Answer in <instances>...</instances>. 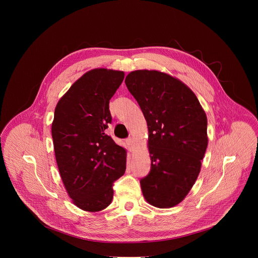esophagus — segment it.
<instances>
[{"mask_svg": "<svg viewBox=\"0 0 258 258\" xmlns=\"http://www.w3.org/2000/svg\"><path fill=\"white\" fill-rule=\"evenodd\" d=\"M126 145H127V147H128V149H130V151H133L134 150V147H135V142H134V140L132 139V138H128V139H126Z\"/></svg>", "mask_w": 258, "mask_h": 258, "instance_id": "34e87169", "label": "esophagus"}]
</instances>
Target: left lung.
Masks as SVG:
<instances>
[{
    "label": "left lung",
    "mask_w": 258,
    "mask_h": 258,
    "mask_svg": "<svg viewBox=\"0 0 258 258\" xmlns=\"http://www.w3.org/2000/svg\"><path fill=\"white\" fill-rule=\"evenodd\" d=\"M125 85L149 132L151 169L140 180L143 195L155 207H173L200 172L208 144L206 114L192 90L164 72L132 71Z\"/></svg>",
    "instance_id": "1"
}]
</instances>
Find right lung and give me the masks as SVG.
I'll use <instances>...</instances> for the list:
<instances>
[{"label":"right lung","mask_w":258,"mask_h":258,"mask_svg":"<svg viewBox=\"0 0 258 258\" xmlns=\"http://www.w3.org/2000/svg\"><path fill=\"white\" fill-rule=\"evenodd\" d=\"M123 79V71L90 70L55 108L52 138L58 169L69 197L85 211L111 203L113 182L125 171L126 150L106 134L112 121L109 101Z\"/></svg>","instance_id":"obj_1"}]
</instances>
